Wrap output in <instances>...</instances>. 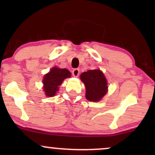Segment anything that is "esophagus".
I'll return each instance as SVG.
<instances>
[{
  "mask_svg": "<svg viewBox=\"0 0 155 155\" xmlns=\"http://www.w3.org/2000/svg\"><path fill=\"white\" fill-rule=\"evenodd\" d=\"M72 73H73V75L74 77H78L80 74V70L78 68L73 69V71H72Z\"/></svg>",
  "mask_w": 155,
  "mask_h": 155,
  "instance_id": "34e87169",
  "label": "esophagus"
}]
</instances>
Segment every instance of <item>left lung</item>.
<instances>
[{
	"label": "left lung",
	"instance_id": "obj_1",
	"mask_svg": "<svg viewBox=\"0 0 155 155\" xmlns=\"http://www.w3.org/2000/svg\"><path fill=\"white\" fill-rule=\"evenodd\" d=\"M80 79L86 87L85 97L89 101H99L107 93L108 84L100 70H89L80 75Z\"/></svg>",
	"mask_w": 155,
	"mask_h": 155
}]
</instances>
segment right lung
Returning a JSON list of instances; mask_svg holds the SVG:
<instances>
[{
  "instance_id": "add662e5",
  "label": "right lung",
  "mask_w": 155,
  "mask_h": 155,
  "mask_svg": "<svg viewBox=\"0 0 155 155\" xmlns=\"http://www.w3.org/2000/svg\"><path fill=\"white\" fill-rule=\"evenodd\" d=\"M71 73L68 70L54 67L43 78L44 91L46 97H54L57 91L59 90V86L62 84L65 78H71Z\"/></svg>"
}]
</instances>
